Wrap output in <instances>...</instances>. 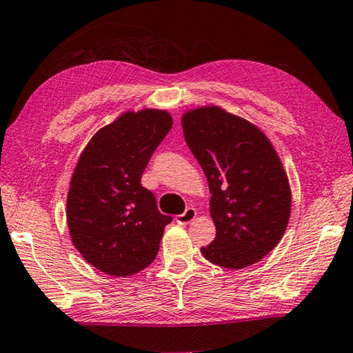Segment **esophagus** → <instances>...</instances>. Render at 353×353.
Instances as JSON below:
<instances>
[{"label":"esophagus","instance_id":"34e87169","mask_svg":"<svg viewBox=\"0 0 353 353\" xmlns=\"http://www.w3.org/2000/svg\"><path fill=\"white\" fill-rule=\"evenodd\" d=\"M195 216H197V211H195V208L189 207V208H186V211H184V213L178 214L175 219H176L178 224H188V222H191V221L195 219Z\"/></svg>","mask_w":353,"mask_h":353}]
</instances>
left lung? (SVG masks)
I'll use <instances>...</instances> for the list:
<instances>
[{
	"label": "left lung",
	"instance_id": "8db88e82",
	"mask_svg": "<svg viewBox=\"0 0 353 353\" xmlns=\"http://www.w3.org/2000/svg\"><path fill=\"white\" fill-rule=\"evenodd\" d=\"M184 139L207 175L216 236L200 249L219 267L259 262L283 238L290 216V188L270 140L254 124L219 107L183 117Z\"/></svg>",
	"mask_w": 353,
	"mask_h": 353
}]
</instances>
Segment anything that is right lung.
Here are the masks:
<instances>
[{
    "label": "right lung",
    "instance_id": "1",
    "mask_svg": "<svg viewBox=\"0 0 353 353\" xmlns=\"http://www.w3.org/2000/svg\"><path fill=\"white\" fill-rule=\"evenodd\" d=\"M172 129L164 110L128 112L99 129L75 167L68 225L86 262L110 276H129L153 262L172 216L158 210L142 175Z\"/></svg>",
    "mask_w": 353,
    "mask_h": 353
}]
</instances>
